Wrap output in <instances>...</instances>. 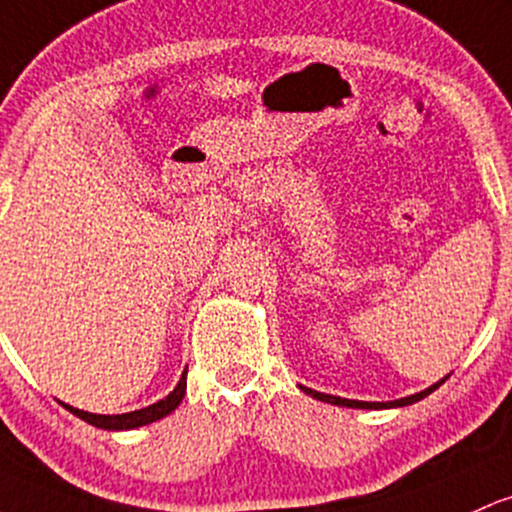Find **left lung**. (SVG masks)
I'll use <instances>...</instances> for the list:
<instances>
[{
    "label": "left lung",
    "instance_id": "left-lung-1",
    "mask_svg": "<svg viewBox=\"0 0 512 512\" xmlns=\"http://www.w3.org/2000/svg\"><path fill=\"white\" fill-rule=\"evenodd\" d=\"M445 379H447V376H445ZM445 379H440V381H437V384L428 386V389H425V391H420V393H413V396L398 398V401H381V403H376V401H352V398L330 396V393H320V391H313V389H308V386H299V389H301L303 393H308V396H311V398H318V401H323V403H330V406H342V408H362V411H381V408H403V406H411V403H418L420 398L430 396V393L435 391L437 386H442V384H445Z\"/></svg>",
    "mask_w": 512,
    "mask_h": 512
}]
</instances>
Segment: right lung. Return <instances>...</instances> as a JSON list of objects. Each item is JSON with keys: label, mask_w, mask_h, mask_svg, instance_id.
I'll use <instances>...</instances> for the list:
<instances>
[{"label": "right lung", "mask_w": 512, "mask_h": 512, "mask_svg": "<svg viewBox=\"0 0 512 512\" xmlns=\"http://www.w3.org/2000/svg\"><path fill=\"white\" fill-rule=\"evenodd\" d=\"M184 391H187V372H182V379H179V384L174 386V389L167 393L162 401H157L148 408H140V411L121 413V415H97V413L80 411V408H72V406H67V403H63V406L72 415L82 418L84 423L94 425V428H101V430H136V428H143V425L155 423V420L165 418V415H170L174 408L182 403Z\"/></svg>", "instance_id": "1"}]
</instances>
